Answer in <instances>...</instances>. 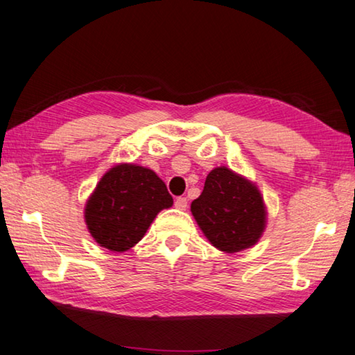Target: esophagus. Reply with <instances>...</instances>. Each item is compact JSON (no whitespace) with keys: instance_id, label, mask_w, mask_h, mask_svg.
<instances>
[{"instance_id":"34e87169","label":"esophagus","mask_w":355,"mask_h":355,"mask_svg":"<svg viewBox=\"0 0 355 355\" xmlns=\"http://www.w3.org/2000/svg\"><path fill=\"white\" fill-rule=\"evenodd\" d=\"M175 208L182 209V211L188 208V198H186V197H178L175 200Z\"/></svg>"}]
</instances>
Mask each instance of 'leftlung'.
Instances as JSON below:
<instances>
[{"label":"left lung","instance_id":"1","mask_svg":"<svg viewBox=\"0 0 355 355\" xmlns=\"http://www.w3.org/2000/svg\"><path fill=\"white\" fill-rule=\"evenodd\" d=\"M191 211L208 241L227 253L250 248L266 227L261 192L227 167L208 173L203 192L191 203Z\"/></svg>","mask_w":355,"mask_h":355}]
</instances>
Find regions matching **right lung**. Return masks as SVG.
Here are the masks:
<instances>
[{
  "label": "right lung",
  "mask_w": 355,
  "mask_h": 355,
  "mask_svg": "<svg viewBox=\"0 0 355 355\" xmlns=\"http://www.w3.org/2000/svg\"><path fill=\"white\" fill-rule=\"evenodd\" d=\"M172 203V196L155 172L137 164H119L96 186L87 202L85 220L101 247L122 253L143 239L158 212Z\"/></svg>",
  "instance_id": "add662e5"
}]
</instances>
